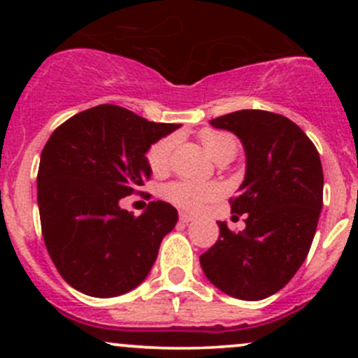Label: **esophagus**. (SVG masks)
Segmentation results:
<instances>
[{
	"instance_id": "1",
	"label": "esophagus",
	"mask_w": 358,
	"mask_h": 358,
	"mask_svg": "<svg viewBox=\"0 0 358 358\" xmlns=\"http://www.w3.org/2000/svg\"><path fill=\"white\" fill-rule=\"evenodd\" d=\"M180 222L182 223H190V222H194V216L192 215H189V213H180Z\"/></svg>"
}]
</instances>
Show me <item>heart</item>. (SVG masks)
<instances>
[{
    "label": "heart",
    "instance_id": "heart-1",
    "mask_svg": "<svg viewBox=\"0 0 358 358\" xmlns=\"http://www.w3.org/2000/svg\"><path fill=\"white\" fill-rule=\"evenodd\" d=\"M201 143L208 156L213 161L220 162L223 159L234 157L237 152V142L230 133L206 129L201 133ZM173 150H175V138L164 136L150 145L147 150V164L156 175H162L169 169L173 162ZM162 197L183 209H197L204 202L218 197L220 189L215 183H196L189 180H178L162 187Z\"/></svg>",
    "mask_w": 358,
    "mask_h": 358
}]
</instances>
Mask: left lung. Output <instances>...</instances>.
<instances>
[{"mask_svg":"<svg viewBox=\"0 0 358 358\" xmlns=\"http://www.w3.org/2000/svg\"><path fill=\"white\" fill-rule=\"evenodd\" d=\"M209 122L239 136L246 150L241 194L230 199L246 229L218 222L201 266L220 291L258 301L282 289L308 255L322 209V162L305 131L280 114L246 109Z\"/></svg>","mask_w":358,"mask_h":358,"instance_id":"obj_1","label":"left lung"}]
</instances>
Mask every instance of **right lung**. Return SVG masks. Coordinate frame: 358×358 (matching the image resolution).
I'll return each instance as SVG.
<instances>
[{"mask_svg":"<svg viewBox=\"0 0 358 358\" xmlns=\"http://www.w3.org/2000/svg\"><path fill=\"white\" fill-rule=\"evenodd\" d=\"M178 128L103 103L52 133L39 161L38 206L45 246L69 286L110 298L143 282L178 213L152 201L133 216L119 201L150 178V145Z\"/></svg>","mask_w":358,"mask_h":358,"instance_id":"obj_1","label":"right lung"}]
</instances>
